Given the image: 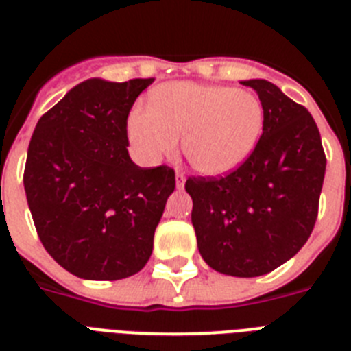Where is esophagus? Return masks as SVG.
<instances>
[{"label": "esophagus", "instance_id": "obj_1", "mask_svg": "<svg viewBox=\"0 0 351 351\" xmlns=\"http://www.w3.org/2000/svg\"><path fill=\"white\" fill-rule=\"evenodd\" d=\"M184 181H186L184 172L178 170V172H176V184H178V188H182V186H184Z\"/></svg>", "mask_w": 351, "mask_h": 351}]
</instances>
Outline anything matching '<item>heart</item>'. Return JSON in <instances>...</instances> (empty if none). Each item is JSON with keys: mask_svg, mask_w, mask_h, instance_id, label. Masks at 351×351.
I'll use <instances>...</instances> for the list:
<instances>
[{"mask_svg": "<svg viewBox=\"0 0 351 351\" xmlns=\"http://www.w3.org/2000/svg\"><path fill=\"white\" fill-rule=\"evenodd\" d=\"M263 126V108L250 91L228 86L163 84L154 105L130 112L128 137L145 163L176 153L184 135V154L198 172L225 176L253 153Z\"/></svg>", "mask_w": 351, "mask_h": 351, "instance_id": "heart-1", "label": "heart"}]
</instances>
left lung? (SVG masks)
Instances as JSON below:
<instances>
[{
	"label": "left lung",
	"instance_id": "obj_1",
	"mask_svg": "<svg viewBox=\"0 0 351 351\" xmlns=\"http://www.w3.org/2000/svg\"><path fill=\"white\" fill-rule=\"evenodd\" d=\"M263 108V132L243 165L225 178H190L198 251L226 276L255 278L306 244L318 216L324 147L308 108L269 80H243Z\"/></svg>",
	"mask_w": 351,
	"mask_h": 351
}]
</instances>
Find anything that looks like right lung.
<instances>
[{
	"mask_svg": "<svg viewBox=\"0 0 351 351\" xmlns=\"http://www.w3.org/2000/svg\"><path fill=\"white\" fill-rule=\"evenodd\" d=\"M153 80H84L31 137L24 190L36 232L49 255L82 280L128 278L153 253L176 173L141 169L126 149L128 114Z\"/></svg>",
	"mask_w": 351,
	"mask_h": 351,
	"instance_id": "right-lung-1",
	"label": "right lung"
}]
</instances>
